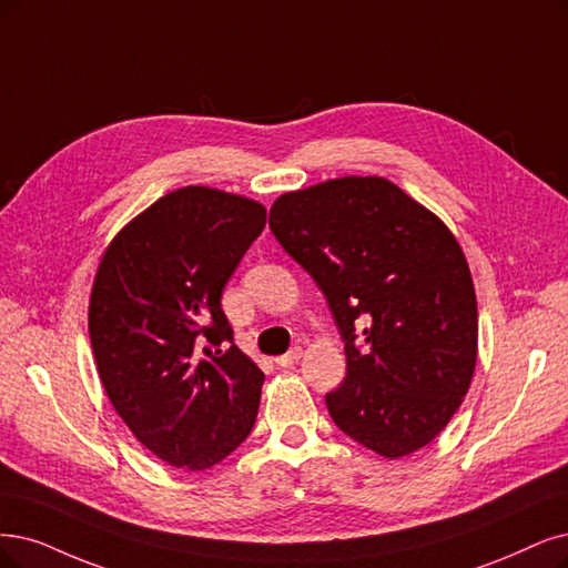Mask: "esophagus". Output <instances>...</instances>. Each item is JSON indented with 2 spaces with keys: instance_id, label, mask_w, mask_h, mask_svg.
<instances>
[{
  "instance_id": "34e87169",
  "label": "esophagus",
  "mask_w": 568,
  "mask_h": 568,
  "mask_svg": "<svg viewBox=\"0 0 568 568\" xmlns=\"http://www.w3.org/2000/svg\"><path fill=\"white\" fill-rule=\"evenodd\" d=\"M300 358H302V348L295 346V348H290L285 355H278L276 365H278V367H292V365L300 363Z\"/></svg>"
}]
</instances>
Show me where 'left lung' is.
<instances>
[{"label":"left lung","instance_id":"1","mask_svg":"<svg viewBox=\"0 0 568 568\" xmlns=\"http://www.w3.org/2000/svg\"><path fill=\"white\" fill-rule=\"evenodd\" d=\"M268 226L342 334L346 376L325 395L332 422L386 458L433 443L477 363L475 290L452 231L384 178L283 194Z\"/></svg>","mask_w":568,"mask_h":568}]
</instances>
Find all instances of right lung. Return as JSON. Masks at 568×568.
Listing matches in <instances>:
<instances>
[{
  "label": "right lung",
  "instance_id": "right-lung-1",
  "mask_svg": "<svg viewBox=\"0 0 568 568\" xmlns=\"http://www.w3.org/2000/svg\"><path fill=\"white\" fill-rule=\"evenodd\" d=\"M264 224L255 201L184 186L125 224L98 266L89 332L100 382L175 468H213L255 426L264 372L234 344L222 290Z\"/></svg>",
  "mask_w": 568,
  "mask_h": 568
}]
</instances>
